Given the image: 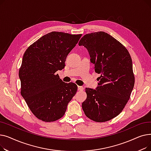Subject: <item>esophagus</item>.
Wrapping results in <instances>:
<instances>
[{"label":"esophagus","mask_w":151,"mask_h":151,"mask_svg":"<svg viewBox=\"0 0 151 151\" xmlns=\"http://www.w3.org/2000/svg\"><path fill=\"white\" fill-rule=\"evenodd\" d=\"M83 89H84V88H83V86H78V91H83Z\"/></svg>","instance_id":"obj_1"}]
</instances>
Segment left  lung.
<instances>
[{"label":"left lung","instance_id":"8db88e82","mask_svg":"<svg viewBox=\"0 0 151 151\" xmlns=\"http://www.w3.org/2000/svg\"><path fill=\"white\" fill-rule=\"evenodd\" d=\"M78 45L88 50L95 71L101 75L96 90L86 88L87 98L82 108L95 122L108 121L122 112L133 89L130 53L122 43L102 31L86 34Z\"/></svg>","mask_w":151,"mask_h":151}]
</instances>
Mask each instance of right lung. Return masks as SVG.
Returning <instances> with one entry per match:
<instances>
[{
	"label": "right lung",
	"mask_w": 151,
	"mask_h": 151,
	"mask_svg": "<svg viewBox=\"0 0 151 151\" xmlns=\"http://www.w3.org/2000/svg\"><path fill=\"white\" fill-rule=\"evenodd\" d=\"M82 34L51 32L30 45L19 70L21 94L38 119L55 121L64 115L77 86L65 83L55 73L65 67L68 53Z\"/></svg>",
	"instance_id": "obj_1"
}]
</instances>
